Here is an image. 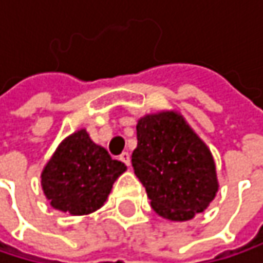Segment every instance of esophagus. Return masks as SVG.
I'll return each mask as SVG.
<instances>
[{"instance_id": "1", "label": "esophagus", "mask_w": 263, "mask_h": 263, "mask_svg": "<svg viewBox=\"0 0 263 263\" xmlns=\"http://www.w3.org/2000/svg\"><path fill=\"white\" fill-rule=\"evenodd\" d=\"M120 160H122V161H123V163H125L128 167L131 166V155H129L128 152H123V154L120 155Z\"/></svg>"}]
</instances>
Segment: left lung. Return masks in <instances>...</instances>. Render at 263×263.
<instances>
[{
  "mask_svg": "<svg viewBox=\"0 0 263 263\" xmlns=\"http://www.w3.org/2000/svg\"><path fill=\"white\" fill-rule=\"evenodd\" d=\"M132 166L155 213L169 221H190L219 189L210 149L178 111L138 120Z\"/></svg>",
  "mask_w": 263,
  "mask_h": 263,
  "instance_id": "obj_1",
  "label": "left lung"
}]
</instances>
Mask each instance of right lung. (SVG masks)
Masks as SVG:
<instances>
[{
  "label": "right lung",
  "instance_id": "1",
  "mask_svg": "<svg viewBox=\"0 0 263 263\" xmlns=\"http://www.w3.org/2000/svg\"><path fill=\"white\" fill-rule=\"evenodd\" d=\"M126 171L86 129L65 137L42 169L41 185L50 205L73 216L89 215L108 199L112 184Z\"/></svg>",
  "mask_w": 263,
  "mask_h": 263
}]
</instances>
